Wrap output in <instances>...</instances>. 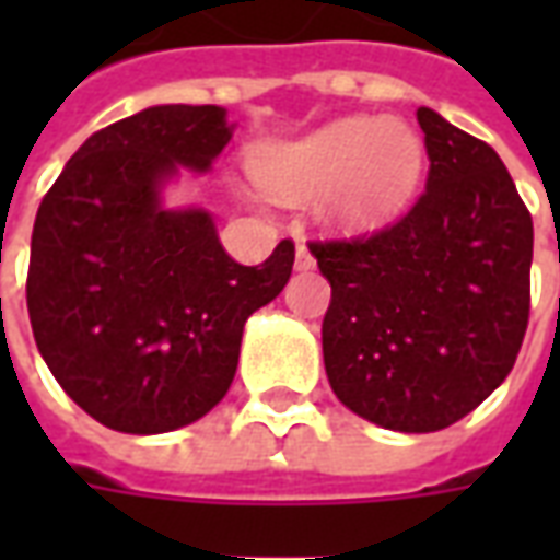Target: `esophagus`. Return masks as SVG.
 <instances>
[{"instance_id":"esophagus-1","label":"esophagus","mask_w":560,"mask_h":560,"mask_svg":"<svg viewBox=\"0 0 560 560\" xmlns=\"http://www.w3.org/2000/svg\"><path fill=\"white\" fill-rule=\"evenodd\" d=\"M296 269H300V272L315 269V257H312V252H308L305 245H296Z\"/></svg>"}]
</instances>
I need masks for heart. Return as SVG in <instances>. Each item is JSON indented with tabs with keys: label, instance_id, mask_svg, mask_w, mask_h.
Here are the masks:
<instances>
[{
	"label": "heart",
	"instance_id": "obj_1",
	"mask_svg": "<svg viewBox=\"0 0 560 560\" xmlns=\"http://www.w3.org/2000/svg\"><path fill=\"white\" fill-rule=\"evenodd\" d=\"M248 171L276 200L320 187V215L345 233H369L411 207L425 173V140L399 116H341L252 152Z\"/></svg>",
	"mask_w": 560,
	"mask_h": 560
}]
</instances>
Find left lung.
Instances as JSON below:
<instances>
[{
  "instance_id": "left-lung-1",
  "label": "left lung",
  "mask_w": 560,
  "mask_h": 560,
  "mask_svg": "<svg viewBox=\"0 0 560 560\" xmlns=\"http://www.w3.org/2000/svg\"><path fill=\"white\" fill-rule=\"evenodd\" d=\"M429 183L387 231L312 243L332 288L324 365L357 417L438 432L504 384L525 339L534 224L489 143L417 110Z\"/></svg>"
}]
</instances>
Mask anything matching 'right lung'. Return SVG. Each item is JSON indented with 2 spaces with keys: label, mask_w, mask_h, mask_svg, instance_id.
<instances>
[{
  "label": "right lung",
  "mask_w": 560,
  "mask_h": 560,
  "mask_svg": "<svg viewBox=\"0 0 560 560\" xmlns=\"http://www.w3.org/2000/svg\"><path fill=\"white\" fill-rule=\"evenodd\" d=\"M215 104H155L71 155L32 228V332L59 387L114 432L191 425L231 389L245 320L272 303L293 243L236 264L203 207H167L233 138Z\"/></svg>",
  "instance_id": "1"
}]
</instances>
